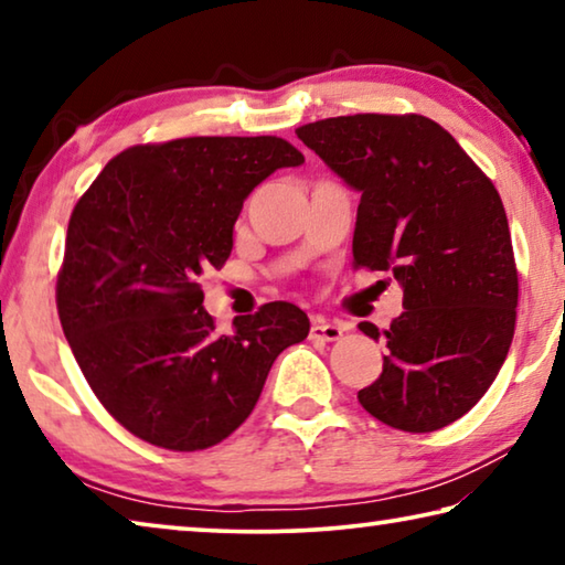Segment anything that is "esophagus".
Returning a JSON list of instances; mask_svg holds the SVG:
<instances>
[{
	"label": "esophagus",
	"instance_id": "esophagus-1",
	"mask_svg": "<svg viewBox=\"0 0 565 565\" xmlns=\"http://www.w3.org/2000/svg\"><path fill=\"white\" fill-rule=\"evenodd\" d=\"M343 337V327L341 323H331L317 319L311 323V339L313 341H339Z\"/></svg>",
	"mask_w": 565,
	"mask_h": 565
}]
</instances>
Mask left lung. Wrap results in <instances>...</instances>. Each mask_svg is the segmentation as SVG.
Listing matches in <instances>:
<instances>
[{"label": "left lung", "mask_w": 565, "mask_h": 565, "mask_svg": "<svg viewBox=\"0 0 565 565\" xmlns=\"http://www.w3.org/2000/svg\"><path fill=\"white\" fill-rule=\"evenodd\" d=\"M359 191L353 264L388 271L404 311L384 331V371L361 406L408 434L471 411L509 356L519 271L491 179L441 124L420 114H353L296 129ZM371 339L381 331L361 321Z\"/></svg>", "instance_id": "8db88e82"}]
</instances>
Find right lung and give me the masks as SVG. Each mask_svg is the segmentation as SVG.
<instances>
[{
    "instance_id": "obj_1",
    "label": "right lung",
    "mask_w": 565,
    "mask_h": 565,
    "mask_svg": "<svg viewBox=\"0 0 565 565\" xmlns=\"http://www.w3.org/2000/svg\"><path fill=\"white\" fill-rule=\"evenodd\" d=\"M301 164L279 137L131 147L74 206L56 309L84 379L134 436L171 451L224 441L276 356L309 337V317L289 301L218 333L199 286L232 254L246 196Z\"/></svg>"
}]
</instances>
